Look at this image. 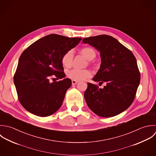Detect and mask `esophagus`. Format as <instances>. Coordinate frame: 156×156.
I'll use <instances>...</instances> for the list:
<instances>
[{"label": "esophagus", "instance_id": "obj_1", "mask_svg": "<svg viewBox=\"0 0 156 156\" xmlns=\"http://www.w3.org/2000/svg\"><path fill=\"white\" fill-rule=\"evenodd\" d=\"M78 83V81H76V80H72V84L73 85H76Z\"/></svg>", "mask_w": 156, "mask_h": 156}]
</instances>
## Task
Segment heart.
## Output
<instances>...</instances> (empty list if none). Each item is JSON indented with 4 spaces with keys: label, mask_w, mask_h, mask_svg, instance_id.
Returning <instances> with one entry per match:
<instances>
[{
    "label": "heart",
    "mask_w": 156,
    "mask_h": 156,
    "mask_svg": "<svg viewBox=\"0 0 156 156\" xmlns=\"http://www.w3.org/2000/svg\"><path fill=\"white\" fill-rule=\"evenodd\" d=\"M80 52L87 59L90 60L93 59L96 55L94 50L89 47H85L81 48ZM73 57L74 52L73 50H70L65 52L61 58V62L63 66L66 68H69L72 65ZM66 75L69 79L73 80L79 81L91 77L92 73L88 69H73L67 71Z\"/></svg>",
    "instance_id": "obj_1"
}]
</instances>
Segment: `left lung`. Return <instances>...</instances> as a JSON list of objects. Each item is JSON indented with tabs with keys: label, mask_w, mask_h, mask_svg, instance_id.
Returning <instances> with one entry per match:
<instances>
[{
	"label": "left lung",
	"mask_w": 156,
	"mask_h": 156,
	"mask_svg": "<svg viewBox=\"0 0 156 156\" xmlns=\"http://www.w3.org/2000/svg\"><path fill=\"white\" fill-rule=\"evenodd\" d=\"M82 41L94 47L101 54V67L93 80L101 84L106 83L102 89L88 83L84 93L87 104L102 117L119 114L132 104L140 83V74L135 56L108 35L86 37Z\"/></svg>",
	"instance_id": "left-lung-1"
}]
</instances>
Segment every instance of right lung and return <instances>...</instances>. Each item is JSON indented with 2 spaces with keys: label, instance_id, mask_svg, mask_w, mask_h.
Returning a JSON list of instances; mask_svg holds the SVG:
<instances>
[{
  "label": "right lung",
  "instance_id": "1",
  "mask_svg": "<svg viewBox=\"0 0 156 156\" xmlns=\"http://www.w3.org/2000/svg\"><path fill=\"white\" fill-rule=\"evenodd\" d=\"M81 40L52 34L37 40L22 53L14 83L19 101L26 110L46 117L60 108L71 80L65 78L51 83L50 79L52 76L57 79L65 77L62 57Z\"/></svg>",
  "mask_w": 156,
  "mask_h": 156
}]
</instances>
